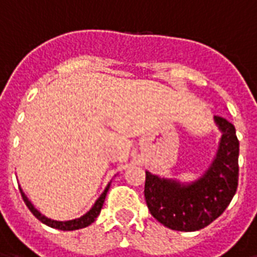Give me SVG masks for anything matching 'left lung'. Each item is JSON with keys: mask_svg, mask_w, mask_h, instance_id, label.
<instances>
[{"mask_svg": "<svg viewBox=\"0 0 257 257\" xmlns=\"http://www.w3.org/2000/svg\"><path fill=\"white\" fill-rule=\"evenodd\" d=\"M221 139L215 160L197 182L182 184L146 172L145 198L150 213L176 231H197L226 210L238 187L239 142L226 118L215 117Z\"/></svg>", "mask_w": 257, "mask_h": 257, "instance_id": "1", "label": "left lung"}]
</instances>
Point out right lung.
Returning a JSON list of instances; mask_svg holds the SVG:
<instances>
[{
    "label": "right lung",
    "instance_id": "obj_1",
    "mask_svg": "<svg viewBox=\"0 0 257 257\" xmlns=\"http://www.w3.org/2000/svg\"><path fill=\"white\" fill-rule=\"evenodd\" d=\"M108 187H110V184L107 186L106 190L103 191L100 197L97 198V201L95 202V205L92 206V209L88 212V213H85L84 216H81L78 219H74V220H67V221H58V220H52V219H48L47 216L41 215L38 210L33 206L29 198L26 197L25 193L20 190V193H22V197H23V201H25V204L27 205V208L30 209V212L33 215L36 216L37 219L40 221H42L44 224H47V226L52 227V228H58V230H63V231H73V230H78V228H84V227L89 226L92 224L93 221L96 220V217L99 216L101 210V206L104 204V198H106V194L108 191Z\"/></svg>",
    "mask_w": 257,
    "mask_h": 257
}]
</instances>
